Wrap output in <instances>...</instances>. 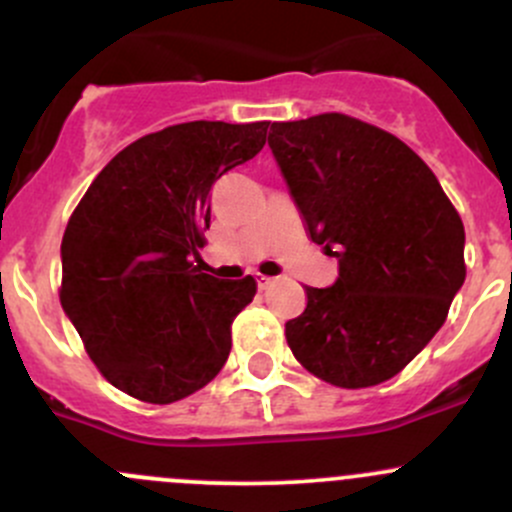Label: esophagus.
<instances>
[{
	"instance_id": "obj_1",
	"label": "esophagus",
	"mask_w": 512,
	"mask_h": 512,
	"mask_svg": "<svg viewBox=\"0 0 512 512\" xmlns=\"http://www.w3.org/2000/svg\"><path fill=\"white\" fill-rule=\"evenodd\" d=\"M273 283H276V278L261 276V273H258V276H256V285H258V288H261V290H268Z\"/></svg>"
}]
</instances>
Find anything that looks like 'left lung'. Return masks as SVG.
Listing matches in <instances>:
<instances>
[{"mask_svg":"<svg viewBox=\"0 0 512 512\" xmlns=\"http://www.w3.org/2000/svg\"><path fill=\"white\" fill-rule=\"evenodd\" d=\"M276 156L307 234L339 258L332 288H305L290 351L339 388L388 381L425 349L464 285V224L398 136L339 112L273 122Z\"/></svg>","mask_w":512,"mask_h":512,"instance_id":"8db88e82","label":"left lung"}]
</instances>
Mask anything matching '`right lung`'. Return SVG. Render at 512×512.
I'll return each mask as SVG.
<instances>
[{
  "mask_svg": "<svg viewBox=\"0 0 512 512\" xmlns=\"http://www.w3.org/2000/svg\"><path fill=\"white\" fill-rule=\"evenodd\" d=\"M268 122H185L146 134L100 170L65 227L60 305L97 371L144 403L183 400L222 371L256 280L192 266L210 190L266 144Z\"/></svg>",
  "mask_w": 512,
  "mask_h": 512,
  "instance_id": "right-lung-1",
  "label": "right lung"
}]
</instances>
